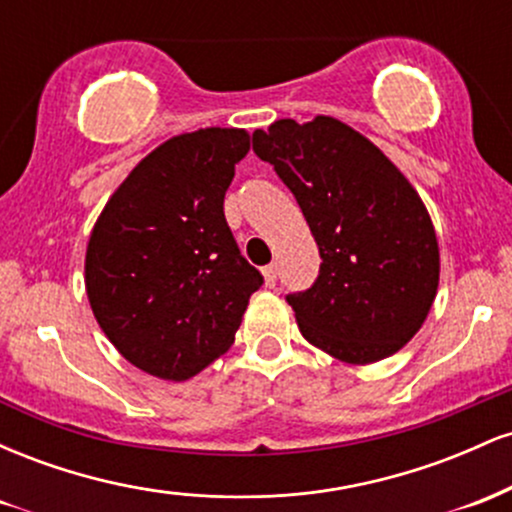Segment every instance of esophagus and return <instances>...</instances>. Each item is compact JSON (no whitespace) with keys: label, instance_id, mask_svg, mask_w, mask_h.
Listing matches in <instances>:
<instances>
[{"label":"esophagus","instance_id":"1","mask_svg":"<svg viewBox=\"0 0 512 512\" xmlns=\"http://www.w3.org/2000/svg\"><path fill=\"white\" fill-rule=\"evenodd\" d=\"M262 272H264V281H267V286H274L276 284V264H267Z\"/></svg>","mask_w":512,"mask_h":512}]
</instances>
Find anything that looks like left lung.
Wrapping results in <instances>:
<instances>
[{
    "label": "left lung",
    "instance_id": "obj_1",
    "mask_svg": "<svg viewBox=\"0 0 512 512\" xmlns=\"http://www.w3.org/2000/svg\"><path fill=\"white\" fill-rule=\"evenodd\" d=\"M252 151L293 192L320 274L286 293L310 344L346 363L392 356L419 332L438 289L431 216L390 158L334 117L274 122Z\"/></svg>",
    "mask_w": 512,
    "mask_h": 512
}]
</instances>
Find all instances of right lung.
Listing matches in <instances>:
<instances>
[{"label":"right lung","mask_w":512,"mask_h":512,"mask_svg":"<svg viewBox=\"0 0 512 512\" xmlns=\"http://www.w3.org/2000/svg\"><path fill=\"white\" fill-rule=\"evenodd\" d=\"M245 129L168 139L105 204L86 250V293L115 349L146 373L187 380L226 354L264 276L223 214Z\"/></svg>","instance_id":"add662e5"}]
</instances>
